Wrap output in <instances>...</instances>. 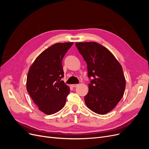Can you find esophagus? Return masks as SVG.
<instances>
[{"label": "esophagus", "instance_id": "34e87169", "mask_svg": "<svg viewBox=\"0 0 149 149\" xmlns=\"http://www.w3.org/2000/svg\"><path fill=\"white\" fill-rule=\"evenodd\" d=\"M78 86V84H73L71 85V86L73 88H76V87H77Z\"/></svg>", "mask_w": 149, "mask_h": 149}]
</instances>
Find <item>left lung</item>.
Wrapping results in <instances>:
<instances>
[{
  "mask_svg": "<svg viewBox=\"0 0 149 149\" xmlns=\"http://www.w3.org/2000/svg\"><path fill=\"white\" fill-rule=\"evenodd\" d=\"M75 45L86 62L88 76L91 79L88 93L84 96L86 104L95 113L106 114L123 97L125 79L122 66L109 49L100 44L79 42Z\"/></svg>",
  "mask_w": 149,
  "mask_h": 149,
  "instance_id": "1",
  "label": "left lung"
}]
</instances>
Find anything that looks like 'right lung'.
I'll list each match as a JSON object with an SVG mask.
<instances>
[{
	"label": "right lung",
	"mask_w": 149,
	"mask_h": 149,
	"mask_svg": "<svg viewBox=\"0 0 149 149\" xmlns=\"http://www.w3.org/2000/svg\"><path fill=\"white\" fill-rule=\"evenodd\" d=\"M73 42L58 43L44 50L30 66L26 90L39 109L50 115L64 107L70 88L64 77L62 60Z\"/></svg>",
	"instance_id": "1"
}]
</instances>
